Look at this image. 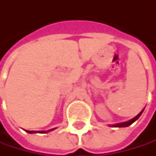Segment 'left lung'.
<instances>
[{
	"mask_svg": "<svg viewBox=\"0 0 156 156\" xmlns=\"http://www.w3.org/2000/svg\"><path fill=\"white\" fill-rule=\"evenodd\" d=\"M143 110H144V108H143L136 117H134L133 119H131V120H129V121H127V122H120V123H115V124H110L109 126H112V127H126V126H129V125H131L134 122H136L137 119H139V118L140 117V115L142 114Z\"/></svg>",
	"mask_w": 156,
	"mask_h": 156,
	"instance_id": "1",
	"label": "left lung"
}]
</instances>
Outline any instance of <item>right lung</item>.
Here are the masks:
<instances>
[{
  "label": "right lung",
  "instance_id": "add662e5",
  "mask_svg": "<svg viewBox=\"0 0 156 156\" xmlns=\"http://www.w3.org/2000/svg\"><path fill=\"white\" fill-rule=\"evenodd\" d=\"M55 128H53V129H49V130H48V131H38L39 133H48V132H50V131H52V130H54ZM27 132L28 133H30V134H34V133H36V131H28L27 130Z\"/></svg>",
  "mask_w": 156,
  "mask_h": 156
}]
</instances>
